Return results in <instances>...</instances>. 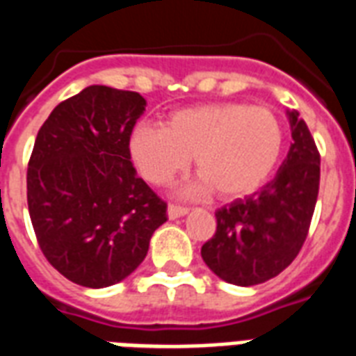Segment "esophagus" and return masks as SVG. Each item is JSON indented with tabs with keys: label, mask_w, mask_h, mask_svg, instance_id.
Returning <instances> with one entry per match:
<instances>
[{
	"label": "esophagus",
	"mask_w": 356,
	"mask_h": 356,
	"mask_svg": "<svg viewBox=\"0 0 356 356\" xmlns=\"http://www.w3.org/2000/svg\"><path fill=\"white\" fill-rule=\"evenodd\" d=\"M186 213H188V207L177 205V203H170L168 205V216L170 218H179V216H184Z\"/></svg>",
	"instance_id": "esophagus-1"
}]
</instances>
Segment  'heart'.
Returning a JSON list of instances; mask_svg holds the SVG:
<instances>
[{"label":"heart","mask_w":356,"mask_h":356,"mask_svg":"<svg viewBox=\"0 0 356 356\" xmlns=\"http://www.w3.org/2000/svg\"><path fill=\"white\" fill-rule=\"evenodd\" d=\"M129 147L149 183H172L194 156L203 186L222 200H237L261 188L275 172L284 151V129L267 108L213 102L172 113L164 127H138Z\"/></svg>","instance_id":"1"}]
</instances>
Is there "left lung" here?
Segmentation results:
<instances>
[{"label": "left lung", "mask_w": 356, "mask_h": 356, "mask_svg": "<svg viewBox=\"0 0 356 356\" xmlns=\"http://www.w3.org/2000/svg\"><path fill=\"white\" fill-rule=\"evenodd\" d=\"M293 143L276 177L244 200L220 207L216 232L202 246L214 275L257 286L291 265L302 248L319 192V151L297 110L287 112Z\"/></svg>", "instance_id": "8db88e82"}]
</instances>
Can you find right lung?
<instances>
[{
    "instance_id": "add662e5",
    "label": "right lung",
    "mask_w": 356,
    "mask_h": 356,
    "mask_svg": "<svg viewBox=\"0 0 356 356\" xmlns=\"http://www.w3.org/2000/svg\"><path fill=\"white\" fill-rule=\"evenodd\" d=\"M145 112L136 91L89 86L59 102L27 164V207L44 257L83 287H108L140 267L168 220L130 162V134Z\"/></svg>"
}]
</instances>
